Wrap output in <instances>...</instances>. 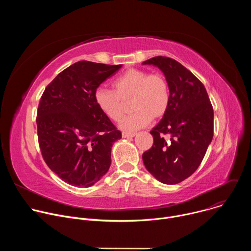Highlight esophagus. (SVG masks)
Here are the masks:
<instances>
[{"mask_svg":"<svg viewBox=\"0 0 251 251\" xmlns=\"http://www.w3.org/2000/svg\"><path fill=\"white\" fill-rule=\"evenodd\" d=\"M135 136V133H129V132H123L122 137L123 138H133Z\"/></svg>","mask_w":251,"mask_h":251,"instance_id":"obj_1","label":"esophagus"}]
</instances>
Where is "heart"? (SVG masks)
<instances>
[{
  "label": "heart",
  "mask_w": 251,
  "mask_h": 251,
  "mask_svg": "<svg viewBox=\"0 0 251 251\" xmlns=\"http://www.w3.org/2000/svg\"><path fill=\"white\" fill-rule=\"evenodd\" d=\"M113 89L98 87L94 99L99 109L109 119L119 121L125 111V101L132 98L135 110L125 117L120 128L133 132L147 126L154 118L162 117L170 104V87L161 74H150L141 68H130L112 80Z\"/></svg>",
  "instance_id": "obj_1"
}]
</instances>
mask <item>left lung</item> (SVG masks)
Here are the masks:
<instances>
[{
  "label": "left lung",
  "mask_w": 251,
  "mask_h": 251,
  "mask_svg": "<svg viewBox=\"0 0 251 251\" xmlns=\"http://www.w3.org/2000/svg\"><path fill=\"white\" fill-rule=\"evenodd\" d=\"M143 64L163 71L171 94L167 112L150 131L154 143L143 154V162L161 183L178 184L196 172L212 140V105L203 84L180 62L155 56Z\"/></svg>",
  "instance_id": "1"
}]
</instances>
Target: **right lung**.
Listing matches in <instances>:
<instances>
[{"label":"right lung","mask_w":251,"mask_h":251,"mask_svg":"<svg viewBox=\"0 0 251 251\" xmlns=\"http://www.w3.org/2000/svg\"><path fill=\"white\" fill-rule=\"evenodd\" d=\"M122 64L81 60L46 87L38 108L39 145L48 167L73 186L90 187L107 173L122 134L97 106L94 92Z\"/></svg>","instance_id":"add662e5"}]
</instances>
